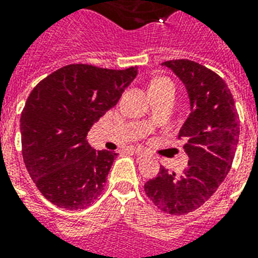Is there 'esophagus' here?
Here are the masks:
<instances>
[{
	"mask_svg": "<svg viewBox=\"0 0 258 258\" xmlns=\"http://www.w3.org/2000/svg\"><path fill=\"white\" fill-rule=\"evenodd\" d=\"M133 151L135 154H137L138 157H141V158L142 157H146V155H147V154H146V151H143V150H142V149H134Z\"/></svg>",
	"mask_w": 258,
	"mask_h": 258,
	"instance_id": "esophagus-1",
	"label": "esophagus"
}]
</instances>
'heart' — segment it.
<instances>
[{
    "label": "heart",
    "mask_w": 258,
    "mask_h": 258,
    "mask_svg": "<svg viewBox=\"0 0 258 258\" xmlns=\"http://www.w3.org/2000/svg\"><path fill=\"white\" fill-rule=\"evenodd\" d=\"M167 83H170V82H169V80H166V79H158V80H154V82L151 83V86H150V87L162 86V84H167Z\"/></svg>",
    "instance_id": "heart-1"
}]
</instances>
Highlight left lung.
Wrapping results in <instances>:
<instances>
[{
  "mask_svg": "<svg viewBox=\"0 0 258 258\" xmlns=\"http://www.w3.org/2000/svg\"><path fill=\"white\" fill-rule=\"evenodd\" d=\"M162 66L170 68L187 91L190 113L179 138H188L183 146L188 166L179 175L161 167L146 182L145 191L162 212L182 216L202 206L224 182L236 154L240 123L230 89L218 75L184 58Z\"/></svg>",
  "mask_w": 258,
  "mask_h": 258,
  "instance_id": "8db88e82",
  "label": "left lung"
}]
</instances>
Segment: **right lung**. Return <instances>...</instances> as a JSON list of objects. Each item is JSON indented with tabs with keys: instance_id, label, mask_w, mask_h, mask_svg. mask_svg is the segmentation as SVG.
Instances as JSON below:
<instances>
[{
	"instance_id": "add662e5",
	"label": "right lung",
	"mask_w": 258,
	"mask_h": 258,
	"mask_svg": "<svg viewBox=\"0 0 258 258\" xmlns=\"http://www.w3.org/2000/svg\"><path fill=\"white\" fill-rule=\"evenodd\" d=\"M138 68L105 70L70 64L30 92L22 109V158L46 200L67 210L87 208L104 190L116 153L96 151L89 130L120 99Z\"/></svg>"
}]
</instances>
